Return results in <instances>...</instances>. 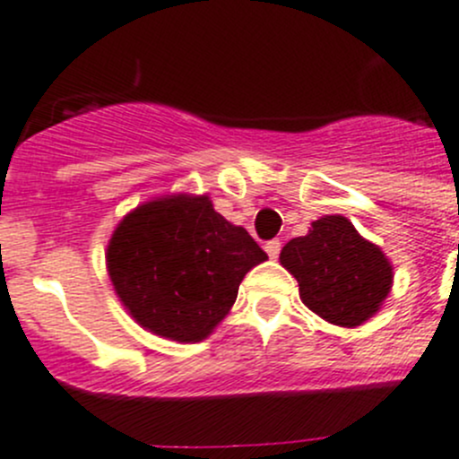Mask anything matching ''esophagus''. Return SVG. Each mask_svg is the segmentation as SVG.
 Returning <instances> with one entry per match:
<instances>
[{
	"label": "esophagus",
	"mask_w": 459,
	"mask_h": 459,
	"mask_svg": "<svg viewBox=\"0 0 459 459\" xmlns=\"http://www.w3.org/2000/svg\"><path fill=\"white\" fill-rule=\"evenodd\" d=\"M264 251H266V255L271 257V260H275V257L280 255V242H278V239H271V242H266Z\"/></svg>",
	"instance_id": "1"
}]
</instances>
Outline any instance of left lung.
Masks as SVG:
<instances>
[{
	"label": "left lung",
	"instance_id": "1",
	"mask_svg": "<svg viewBox=\"0 0 459 459\" xmlns=\"http://www.w3.org/2000/svg\"><path fill=\"white\" fill-rule=\"evenodd\" d=\"M280 264L298 280L300 300L338 327L370 320L394 278L388 255L342 215L311 221L309 233L284 244Z\"/></svg>",
	"mask_w": 459,
	"mask_h": 459
}]
</instances>
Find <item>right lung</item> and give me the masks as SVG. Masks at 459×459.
Wrapping results in <instances>:
<instances>
[{"label": "right lung", "mask_w": 459, "mask_h": 459, "mask_svg": "<svg viewBox=\"0 0 459 459\" xmlns=\"http://www.w3.org/2000/svg\"><path fill=\"white\" fill-rule=\"evenodd\" d=\"M118 300L143 329L199 342L226 318L244 275L266 260L208 195H166L127 212L105 251Z\"/></svg>", "instance_id": "right-lung-1"}]
</instances>
